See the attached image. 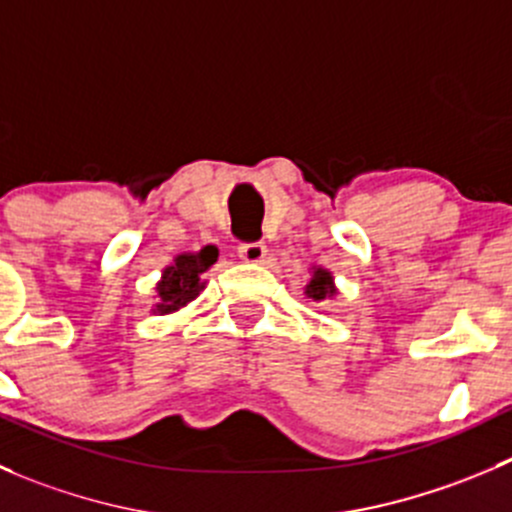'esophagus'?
<instances>
[{"mask_svg":"<svg viewBox=\"0 0 512 512\" xmlns=\"http://www.w3.org/2000/svg\"><path fill=\"white\" fill-rule=\"evenodd\" d=\"M237 252H240L242 260L250 262V265H260L267 257V245L265 242H242V245L237 247Z\"/></svg>","mask_w":512,"mask_h":512,"instance_id":"obj_1","label":"esophagus"}]
</instances>
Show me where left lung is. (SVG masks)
<instances>
[{"mask_svg": "<svg viewBox=\"0 0 512 512\" xmlns=\"http://www.w3.org/2000/svg\"><path fill=\"white\" fill-rule=\"evenodd\" d=\"M304 294H307L309 299H314V302L334 297V294H337V285H334L332 272L324 270V267L319 265L312 267V277H309V282L304 285Z\"/></svg>", "mask_w": 512, "mask_h": 512, "instance_id": "obj_1", "label": "left lung"}]
</instances>
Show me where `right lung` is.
Listing matches in <instances>:
<instances>
[{
  "label": "right lung",
  "instance_id": "right-lung-1",
  "mask_svg": "<svg viewBox=\"0 0 512 512\" xmlns=\"http://www.w3.org/2000/svg\"><path fill=\"white\" fill-rule=\"evenodd\" d=\"M218 262V247L205 245L198 252H183L175 257L160 275L156 285V307L153 314H175L188 307L205 289L203 275Z\"/></svg>",
  "mask_w": 512,
  "mask_h": 512
}]
</instances>
